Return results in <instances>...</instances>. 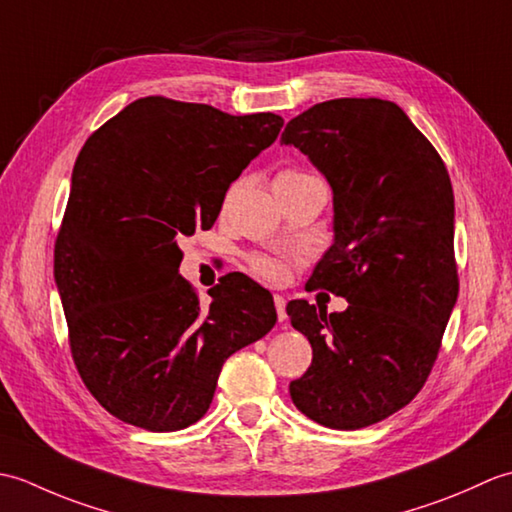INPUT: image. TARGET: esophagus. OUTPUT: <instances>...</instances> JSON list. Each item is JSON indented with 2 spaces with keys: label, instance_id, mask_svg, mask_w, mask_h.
Instances as JSON below:
<instances>
[{
  "label": "esophagus",
  "instance_id": "34e87169",
  "mask_svg": "<svg viewBox=\"0 0 512 512\" xmlns=\"http://www.w3.org/2000/svg\"><path fill=\"white\" fill-rule=\"evenodd\" d=\"M275 310H277L279 323H284L286 321V299L281 295H275Z\"/></svg>",
  "mask_w": 512,
  "mask_h": 512
}]
</instances>
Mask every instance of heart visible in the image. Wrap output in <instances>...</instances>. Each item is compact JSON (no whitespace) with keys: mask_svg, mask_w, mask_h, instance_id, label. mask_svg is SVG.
<instances>
[{"mask_svg":"<svg viewBox=\"0 0 512 512\" xmlns=\"http://www.w3.org/2000/svg\"><path fill=\"white\" fill-rule=\"evenodd\" d=\"M301 178H310V176H308V173H301V171H281L279 176L275 178V182H290V180H301ZM250 266H253V273L259 279L273 281V284H277V281L286 277V264L279 262V259H275V257L257 255V257H253Z\"/></svg>","mask_w":512,"mask_h":512,"instance_id":"1","label":"heart"}]
</instances>
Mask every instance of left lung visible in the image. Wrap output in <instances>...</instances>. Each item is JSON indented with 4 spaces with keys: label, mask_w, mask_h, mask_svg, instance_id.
<instances>
[{
    "label": "left lung",
    "mask_w": 512,
    "mask_h": 512,
    "mask_svg": "<svg viewBox=\"0 0 512 512\" xmlns=\"http://www.w3.org/2000/svg\"><path fill=\"white\" fill-rule=\"evenodd\" d=\"M332 189L328 253L308 284L347 299L343 312L288 303L312 363L290 383L310 420L352 431L413 400L458 301L455 204L447 167L396 103L334 99L286 125Z\"/></svg>",
    "instance_id": "obj_1"
}]
</instances>
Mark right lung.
<instances>
[{
	"label": "right lung",
	"instance_id": "obj_1",
	"mask_svg": "<svg viewBox=\"0 0 512 512\" xmlns=\"http://www.w3.org/2000/svg\"><path fill=\"white\" fill-rule=\"evenodd\" d=\"M281 125L273 112L145 96L83 145L54 284L74 365L118 420L147 431L198 422L226 358L273 330V297L246 275L224 277L204 308L178 273V242L215 224L231 182Z\"/></svg>",
	"mask_w": 512,
	"mask_h": 512
}]
</instances>
